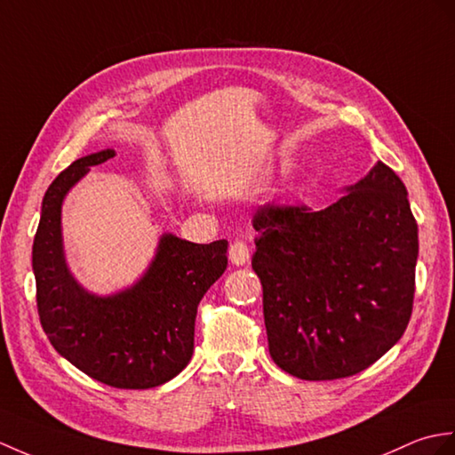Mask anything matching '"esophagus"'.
I'll use <instances>...</instances> for the list:
<instances>
[{"mask_svg":"<svg viewBox=\"0 0 455 455\" xmlns=\"http://www.w3.org/2000/svg\"><path fill=\"white\" fill-rule=\"evenodd\" d=\"M228 258L235 266H244V263L250 259V248L246 242L242 240H235L228 248Z\"/></svg>","mask_w":455,"mask_h":455,"instance_id":"obj_1","label":"esophagus"}]
</instances>
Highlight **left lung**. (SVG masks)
<instances>
[{
    "label": "left lung",
    "instance_id": "left-lung-1",
    "mask_svg": "<svg viewBox=\"0 0 455 455\" xmlns=\"http://www.w3.org/2000/svg\"><path fill=\"white\" fill-rule=\"evenodd\" d=\"M345 189L322 211L261 205L251 219L269 355L300 379L363 372L413 310L419 230L405 184L378 161Z\"/></svg>",
    "mask_w": 455,
    "mask_h": 455
}]
</instances>
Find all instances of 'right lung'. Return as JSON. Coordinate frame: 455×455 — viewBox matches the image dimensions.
<instances>
[{
  "label": "right lung",
  "instance_id": "add662e5",
  "mask_svg": "<svg viewBox=\"0 0 455 455\" xmlns=\"http://www.w3.org/2000/svg\"><path fill=\"white\" fill-rule=\"evenodd\" d=\"M114 155L77 158L46 189L33 244L36 306L50 343L81 372L112 387L147 389L172 379L192 358L197 306L227 269L228 242L163 235L133 287L110 297L83 289L63 256L61 204L91 166Z\"/></svg>",
  "mask_w": 455,
  "mask_h": 455
}]
</instances>
